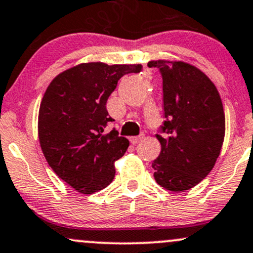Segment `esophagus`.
Masks as SVG:
<instances>
[{
    "mask_svg": "<svg viewBox=\"0 0 253 253\" xmlns=\"http://www.w3.org/2000/svg\"><path fill=\"white\" fill-rule=\"evenodd\" d=\"M143 140H144V135L143 134L138 135V137H131V138H129V141H131L133 145H137V144L141 143Z\"/></svg>",
    "mask_w": 253,
    "mask_h": 253,
    "instance_id": "esophagus-1",
    "label": "esophagus"
}]
</instances>
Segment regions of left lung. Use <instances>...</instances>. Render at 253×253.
I'll return each mask as SVG.
<instances>
[{
  "mask_svg": "<svg viewBox=\"0 0 253 253\" xmlns=\"http://www.w3.org/2000/svg\"><path fill=\"white\" fill-rule=\"evenodd\" d=\"M163 79L165 135L156 134L161 154L152 163L155 180L173 192L198 185L220 156L226 131L223 105L213 83L184 61H150Z\"/></svg>",
  "mask_w": 253,
  "mask_h": 253,
  "instance_id": "1",
  "label": "left lung"
}]
</instances>
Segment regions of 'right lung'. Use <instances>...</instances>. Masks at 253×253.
I'll return each instance as SVG.
<instances>
[{
    "mask_svg": "<svg viewBox=\"0 0 253 253\" xmlns=\"http://www.w3.org/2000/svg\"><path fill=\"white\" fill-rule=\"evenodd\" d=\"M141 65L80 63L50 83L38 114V138L56 175L83 194L98 192L115 176L116 160L129 141L113 129L104 134L108 98L121 77L139 73Z\"/></svg>",
    "mask_w": 253,
    "mask_h": 253,
    "instance_id": "obj_1",
    "label": "right lung"
}]
</instances>
